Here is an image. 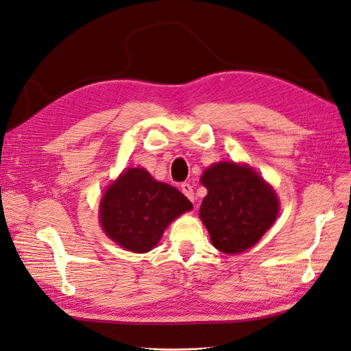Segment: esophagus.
Returning <instances> with one entry per match:
<instances>
[{"label": "esophagus", "mask_w": 351, "mask_h": 351, "mask_svg": "<svg viewBox=\"0 0 351 351\" xmlns=\"http://www.w3.org/2000/svg\"><path fill=\"white\" fill-rule=\"evenodd\" d=\"M181 191L186 195V197H189L191 202H194L195 200V197H194V191H193V186L189 184V182H184L182 185H181Z\"/></svg>", "instance_id": "esophagus-1"}]
</instances>
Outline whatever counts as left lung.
<instances>
[{
	"mask_svg": "<svg viewBox=\"0 0 351 351\" xmlns=\"http://www.w3.org/2000/svg\"><path fill=\"white\" fill-rule=\"evenodd\" d=\"M200 181L208 189L200 219L213 245L226 254L256 245L278 217L280 202L274 189L247 165L215 162Z\"/></svg>",
	"mask_w": 351,
	"mask_h": 351,
	"instance_id": "1",
	"label": "left lung"
}]
</instances>
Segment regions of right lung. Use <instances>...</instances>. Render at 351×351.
<instances>
[{"label":"right lung","instance_id":"right-lung-1","mask_svg":"<svg viewBox=\"0 0 351 351\" xmlns=\"http://www.w3.org/2000/svg\"><path fill=\"white\" fill-rule=\"evenodd\" d=\"M193 203L175 186L158 182L143 167H130L109 185L100 203V224L119 247L148 252L166 227Z\"/></svg>","mask_w":351,"mask_h":351}]
</instances>
